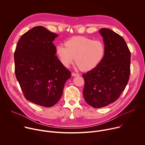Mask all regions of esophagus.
I'll use <instances>...</instances> for the list:
<instances>
[{
	"mask_svg": "<svg viewBox=\"0 0 145 145\" xmlns=\"http://www.w3.org/2000/svg\"><path fill=\"white\" fill-rule=\"evenodd\" d=\"M72 76H79V74L78 73H76L74 72H72Z\"/></svg>",
	"mask_w": 145,
	"mask_h": 145,
	"instance_id": "esophagus-1",
	"label": "esophagus"
}]
</instances>
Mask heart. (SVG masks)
<instances>
[{
  "instance_id": "b5f03b06",
  "label": "heart",
  "mask_w": 145,
  "mask_h": 145,
  "mask_svg": "<svg viewBox=\"0 0 145 145\" xmlns=\"http://www.w3.org/2000/svg\"><path fill=\"white\" fill-rule=\"evenodd\" d=\"M65 46L58 45L56 52L64 66L68 67L73 62L84 71L96 67L105 54V46L100 40H93L86 37H74L65 43Z\"/></svg>"
}]
</instances>
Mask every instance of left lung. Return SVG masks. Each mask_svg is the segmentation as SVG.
Segmentation results:
<instances>
[{
    "mask_svg": "<svg viewBox=\"0 0 145 145\" xmlns=\"http://www.w3.org/2000/svg\"><path fill=\"white\" fill-rule=\"evenodd\" d=\"M105 45V54L93 69L83 74V95L95 108L106 107L116 101L125 89L130 74L131 54L124 39L114 31H99Z\"/></svg>",
    "mask_w": 145,
    "mask_h": 145,
    "instance_id": "left-lung-1",
    "label": "left lung"
}]
</instances>
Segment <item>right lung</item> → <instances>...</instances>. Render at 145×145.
Returning a JSON list of instances; mask_svg holds the SVG:
<instances>
[{
    "label": "right lung",
    "instance_id": "add662e5",
    "mask_svg": "<svg viewBox=\"0 0 145 145\" xmlns=\"http://www.w3.org/2000/svg\"><path fill=\"white\" fill-rule=\"evenodd\" d=\"M58 35L36 26L22 35L14 53L15 73L25 98L50 107L59 101L71 73L56 56Z\"/></svg>",
    "mask_w": 145,
    "mask_h": 145
}]
</instances>
